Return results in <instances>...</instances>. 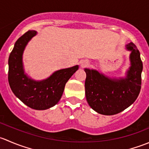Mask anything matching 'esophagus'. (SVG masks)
Returning <instances> with one entry per match:
<instances>
[{"label": "esophagus", "mask_w": 149, "mask_h": 149, "mask_svg": "<svg viewBox=\"0 0 149 149\" xmlns=\"http://www.w3.org/2000/svg\"><path fill=\"white\" fill-rule=\"evenodd\" d=\"M88 65H89V63H88L87 61H82L81 64V65L82 68H86V67H87V66H88Z\"/></svg>", "instance_id": "obj_1"}]
</instances>
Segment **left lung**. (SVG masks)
<instances>
[{
  "mask_svg": "<svg viewBox=\"0 0 149 149\" xmlns=\"http://www.w3.org/2000/svg\"><path fill=\"white\" fill-rule=\"evenodd\" d=\"M127 49L131 51V66L125 79H108L97 70H84L86 73L85 94L87 102L102 115L120 113L134 102L139 95L143 63L134 43H129Z\"/></svg>",
  "mask_w": 149,
  "mask_h": 149,
  "instance_id": "left-lung-1",
  "label": "left lung"
}]
</instances>
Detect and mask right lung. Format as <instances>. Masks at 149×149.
Segmentation results:
<instances>
[{
  "mask_svg": "<svg viewBox=\"0 0 149 149\" xmlns=\"http://www.w3.org/2000/svg\"><path fill=\"white\" fill-rule=\"evenodd\" d=\"M37 34L26 31L14 45L8 58V83L13 94L32 109L43 110L56 104L61 100L66 82L79 69L76 65L55 72L42 81H34L24 73L22 54L28 42Z\"/></svg>",
  "mask_w": 149,
  "mask_h": 149,
  "instance_id": "obj_1",
  "label": "right lung"
}]
</instances>
